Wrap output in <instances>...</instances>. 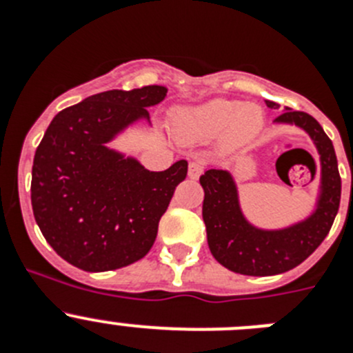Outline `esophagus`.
<instances>
[{"label": "esophagus", "instance_id": "34e87169", "mask_svg": "<svg viewBox=\"0 0 353 353\" xmlns=\"http://www.w3.org/2000/svg\"><path fill=\"white\" fill-rule=\"evenodd\" d=\"M201 173H203V161L196 159V161L189 162V179L196 180Z\"/></svg>", "mask_w": 353, "mask_h": 353}]
</instances>
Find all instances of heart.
<instances>
[{"label": "heart", "mask_w": 353, "mask_h": 353, "mask_svg": "<svg viewBox=\"0 0 353 353\" xmlns=\"http://www.w3.org/2000/svg\"><path fill=\"white\" fill-rule=\"evenodd\" d=\"M263 127V109L230 99H212L176 113L173 129L180 138L212 139L223 136L230 143L254 138Z\"/></svg>", "instance_id": "obj_1"}]
</instances>
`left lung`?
I'll return each mask as SVG.
<instances>
[{
  "label": "left lung",
  "instance_id": "obj_1",
  "mask_svg": "<svg viewBox=\"0 0 353 353\" xmlns=\"http://www.w3.org/2000/svg\"><path fill=\"white\" fill-rule=\"evenodd\" d=\"M267 108L279 104L265 101ZM276 123L297 125L310 134L320 155V192L305 219L279 230H263L245 219L239 189L226 170H208L199 176L203 187V221L212 256L232 272L244 276H276L301 265L322 244L339 208L341 179L334 146L311 114L286 108Z\"/></svg>",
  "mask_w": 353,
  "mask_h": 353
}]
</instances>
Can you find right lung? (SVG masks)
<instances>
[{
  "label": "right lung",
  "instance_id": "add662e5",
  "mask_svg": "<svg viewBox=\"0 0 353 353\" xmlns=\"http://www.w3.org/2000/svg\"><path fill=\"white\" fill-rule=\"evenodd\" d=\"M168 88L109 90L52 118L35 152L31 207L43 239L65 261L105 272L141 260L157 236L159 221L187 176V161L150 171L138 159L109 148Z\"/></svg>",
  "mask_w": 353,
  "mask_h": 353
}]
</instances>
